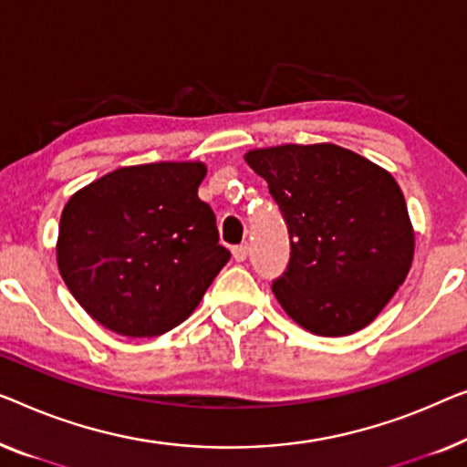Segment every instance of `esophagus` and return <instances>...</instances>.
I'll return each instance as SVG.
<instances>
[{
  "instance_id": "34e87169",
  "label": "esophagus",
  "mask_w": 467,
  "mask_h": 467,
  "mask_svg": "<svg viewBox=\"0 0 467 467\" xmlns=\"http://www.w3.org/2000/svg\"><path fill=\"white\" fill-rule=\"evenodd\" d=\"M246 256H248V244L234 246V259H235V261H238V263L246 261Z\"/></svg>"
}]
</instances>
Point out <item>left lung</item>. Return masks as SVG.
Returning a JSON list of instances; mask_svg holds the SVG:
<instances>
[{
	"label": "left lung",
	"mask_w": 467,
	"mask_h": 467,
	"mask_svg": "<svg viewBox=\"0 0 467 467\" xmlns=\"http://www.w3.org/2000/svg\"><path fill=\"white\" fill-rule=\"evenodd\" d=\"M288 229L290 256L272 282L296 324L322 337L375 320L413 261L415 235L400 187L343 147L280 145L246 153Z\"/></svg>",
	"instance_id": "left-lung-1"
}]
</instances>
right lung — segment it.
Listing matches in <instances>:
<instances>
[{
	"label": "right lung",
	"mask_w": 467,
	"mask_h": 467,
	"mask_svg": "<svg viewBox=\"0 0 467 467\" xmlns=\"http://www.w3.org/2000/svg\"><path fill=\"white\" fill-rule=\"evenodd\" d=\"M200 161L118 168L67 202L60 275L99 324L158 337L193 312L232 253L213 208L198 198Z\"/></svg>",
	"instance_id": "add662e5"
}]
</instances>
